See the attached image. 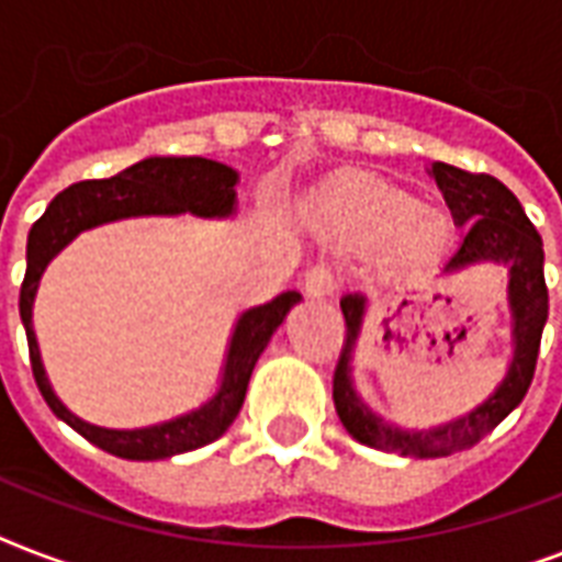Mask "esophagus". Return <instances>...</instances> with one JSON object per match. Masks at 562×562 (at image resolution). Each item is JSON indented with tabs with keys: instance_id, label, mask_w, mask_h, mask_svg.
<instances>
[{
	"instance_id": "34e87169",
	"label": "esophagus",
	"mask_w": 562,
	"mask_h": 562,
	"mask_svg": "<svg viewBox=\"0 0 562 562\" xmlns=\"http://www.w3.org/2000/svg\"><path fill=\"white\" fill-rule=\"evenodd\" d=\"M341 285V277L329 268V265H315L306 273V291L308 297H333Z\"/></svg>"
}]
</instances>
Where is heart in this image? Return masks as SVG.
Returning <instances> with one entry per match:
<instances>
[{"label":"heart","instance_id":"b5f03b06","mask_svg":"<svg viewBox=\"0 0 562 562\" xmlns=\"http://www.w3.org/2000/svg\"><path fill=\"white\" fill-rule=\"evenodd\" d=\"M341 215L361 236L384 238L396 256L435 254L446 238V221L437 210L408 203L396 189L379 180H361L341 198Z\"/></svg>","mask_w":562,"mask_h":562}]
</instances>
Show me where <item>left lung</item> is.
<instances>
[{"instance_id":"8db88e82","label":"left lung","mask_w":562,"mask_h":562,"mask_svg":"<svg viewBox=\"0 0 562 562\" xmlns=\"http://www.w3.org/2000/svg\"><path fill=\"white\" fill-rule=\"evenodd\" d=\"M428 175L443 192L458 227H463L461 245L446 259L443 273H454L470 265L493 262L507 268V306H510V344L514 356L507 361L505 379L487 400L461 417L435 428H400L382 419L361 400L352 382V352L359 344L368 297L344 294L341 312L347 321V344L335 368L333 400L338 419L359 443L396 452L402 458H446L463 452L490 435L510 411L525 400L531 387L537 356H540L542 326L549 321V289L542 273V238L525 215L516 194L490 175H470L449 162H435Z\"/></svg>"}]
</instances>
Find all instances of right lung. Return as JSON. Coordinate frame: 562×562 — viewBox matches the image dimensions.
Here are the masks:
<instances>
[{"mask_svg": "<svg viewBox=\"0 0 562 562\" xmlns=\"http://www.w3.org/2000/svg\"><path fill=\"white\" fill-rule=\"evenodd\" d=\"M238 171L224 162L206 157H145L131 169L119 171L108 180H83L72 183L48 203L46 212L34 221L25 247V280L20 289V317L29 335L31 370L37 379L43 400L55 417L72 426L81 437L95 443L104 452L127 458V461H162L171 454L192 452L201 446L218 440L241 411L247 382L256 361L265 352L271 335L280 329L291 308L297 306V291H282L265 306L245 308L238 315L233 335H229L227 356L221 368L218 391L210 400L187 411L180 417L162 419L143 428H104L92 426L87 419L75 417L64 402L52 391L40 344L34 335V297L48 262L64 250L69 241L81 236L83 229L101 227L110 221L143 218V215H198V218H229L236 212Z\"/></svg>", "mask_w": 562, "mask_h": 562, "instance_id": "right-lung-1", "label": "right lung"}]
</instances>
